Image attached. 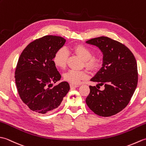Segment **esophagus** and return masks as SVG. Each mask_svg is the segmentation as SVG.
<instances>
[{
    "label": "esophagus",
    "mask_w": 146,
    "mask_h": 146,
    "mask_svg": "<svg viewBox=\"0 0 146 146\" xmlns=\"http://www.w3.org/2000/svg\"><path fill=\"white\" fill-rule=\"evenodd\" d=\"M70 88H76V87H78V86H79L78 85H73V84H70Z\"/></svg>",
    "instance_id": "1"
}]
</instances>
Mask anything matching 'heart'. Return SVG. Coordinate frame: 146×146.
Instances as JSON below:
<instances>
[{
    "label": "heart",
    "instance_id": "1",
    "mask_svg": "<svg viewBox=\"0 0 146 146\" xmlns=\"http://www.w3.org/2000/svg\"><path fill=\"white\" fill-rule=\"evenodd\" d=\"M72 50L84 60L85 66L90 71H97L100 68L102 58L98 56H92L93 51L87 46L76 44L73 46ZM68 56L69 54L65 48H62L58 49L53 57V63L55 66L61 69L64 68L67 63ZM87 78L88 72L86 70H70L63 75V79L65 81L73 85L78 84L81 80Z\"/></svg>",
    "mask_w": 146,
    "mask_h": 146
}]
</instances>
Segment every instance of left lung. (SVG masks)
Listing matches in <instances>:
<instances>
[{
	"instance_id": "1",
	"label": "left lung",
	"mask_w": 146,
	"mask_h": 146,
	"mask_svg": "<svg viewBox=\"0 0 146 146\" xmlns=\"http://www.w3.org/2000/svg\"><path fill=\"white\" fill-rule=\"evenodd\" d=\"M86 42L97 46L103 52V66L91 81L97 82V87L105 86L101 91L95 86H90V91L86 103L98 115L110 117L128 105L137 87L138 71L135 58L124 44L106 36Z\"/></svg>"
}]
</instances>
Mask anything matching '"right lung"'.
Returning a JSON list of instances; mask_svg holds the SVG:
<instances>
[{
    "instance_id": "right-lung-1",
    "label": "right lung",
    "mask_w": 146,
    "mask_h": 146,
    "mask_svg": "<svg viewBox=\"0 0 146 146\" xmlns=\"http://www.w3.org/2000/svg\"><path fill=\"white\" fill-rule=\"evenodd\" d=\"M66 39L46 35L27 45L21 54L15 71V81L21 100L31 110L44 114L58 107L70 90L61 78L53 63V57Z\"/></svg>"
}]
</instances>
